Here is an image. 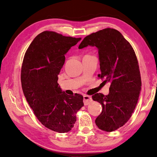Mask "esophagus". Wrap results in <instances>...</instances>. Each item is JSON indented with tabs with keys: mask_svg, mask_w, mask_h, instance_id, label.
I'll return each mask as SVG.
<instances>
[{
	"mask_svg": "<svg viewBox=\"0 0 157 157\" xmlns=\"http://www.w3.org/2000/svg\"><path fill=\"white\" fill-rule=\"evenodd\" d=\"M92 97L90 96L87 95H84V105H88L90 103L92 102Z\"/></svg>",
	"mask_w": 157,
	"mask_h": 157,
	"instance_id": "obj_1",
	"label": "esophagus"
}]
</instances>
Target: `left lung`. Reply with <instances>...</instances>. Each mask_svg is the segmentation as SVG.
I'll return each instance as SVG.
<instances>
[{
	"label": "left lung",
	"instance_id": "obj_1",
	"mask_svg": "<svg viewBox=\"0 0 157 157\" xmlns=\"http://www.w3.org/2000/svg\"><path fill=\"white\" fill-rule=\"evenodd\" d=\"M88 46L98 48L101 71L98 78L111 84L108 95L92 96L93 101L102 106L96 125L103 131L113 132L128 122L138 103L142 82L137 56L130 43L112 28L86 36L79 48Z\"/></svg>",
	"mask_w": 157,
	"mask_h": 157
}]
</instances>
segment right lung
<instances>
[{
    "instance_id": "add662e5",
    "label": "right lung",
    "mask_w": 157,
    "mask_h": 157,
    "mask_svg": "<svg viewBox=\"0 0 157 157\" xmlns=\"http://www.w3.org/2000/svg\"><path fill=\"white\" fill-rule=\"evenodd\" d=\"M80 40L44 31L32 42L23 60L21 82L27 102L39 121L58 133L71 130L84 106L81 94H66L57 82L65 55Z\"/></svg>"
}]
</instances>
